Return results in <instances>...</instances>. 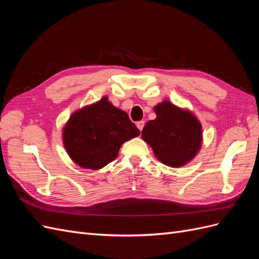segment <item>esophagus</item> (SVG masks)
I'll return each mask as SVG.
<instances>
[{
	"label": "esophagus",
	"instance_id": "esophagus-1",
	"mask_svg": "<svg viewBox=\"0 0 259 259\" xmlns=\"http://www.w3.org/2000/svg\"><path fill=\"white\" fill-rule=\"evenodd\" d=\"M136 126L138 127V130L142 132L143 131V128H144V126H145V121H139V122H137L136 123Z\"/></svg>",
	"mask_w": 259,
	"mask_h": 259
}]
</instances>
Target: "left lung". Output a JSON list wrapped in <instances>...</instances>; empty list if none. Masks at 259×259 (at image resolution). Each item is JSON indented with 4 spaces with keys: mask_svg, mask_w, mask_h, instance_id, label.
Segmentation results:
<instances>
[{
    "mask_svg": "<svg viewBox=\"0 0 259 259\" xmlns=\"http://www.w3.org/2000/svg\"><path fill=\"white\" fill-rule=\"evenodd\" d=\"M156 119L147 122L142 132L145 142L162 163L179 167L192 160L202 143L201 124L192 113L168 101L154 107Z\"/></svg>",
    "mask_w": 259,
    "mask_h": 259,
    "instance_id": "obj_1",
    "label": "left lung"
}]
</instances>
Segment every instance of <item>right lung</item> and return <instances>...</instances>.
<instances>
[{
	"mask_svg": "<svg viewBox=\"0 0 259 259\" xmlns=\"http://www.w3.org/2000/svg\"><path fill=\"white\" fill-rule=\"evenodd\" d=\"M139 134L128 114L104 97L70 116L64 130V144L77 165L99 169L116 158L123 143Z\"/></svg>",
	"mask_w": 259,
	"mask_h": 259,
	"instance_id": "add662e5",
	"label": "right lung"
}]
</instances>
